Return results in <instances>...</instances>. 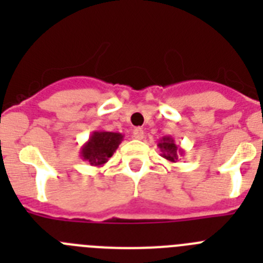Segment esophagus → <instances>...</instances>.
Returning <instances> with one entry per match:
<instances>
[{
	"mask_svg": "<svg viewBox=\"0 0 263 263\" xmlns=\"http://www.w3.org/2000/svg\"><path fill=\"white\" fill-rule=\"evenodd\" d=\"M133 137L136 139H143L145 132H143V129H141V127H137V129L133 130Z\"/></svg>",
	"mask_w": 263,
	"mask_h": 263,
	"instance_id": "obj_1",
	"label": "esophagus"
}]
</instances>
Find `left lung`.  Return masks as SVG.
<instances>
[{
	"label": "left lung",
	"mask_w": 263,
	"mask_h": 263,
	"mask_svg": "<svg viewBox=\"0 0 263 263\" xmlns=\"http://www.w3.org/2000/svg\"><path fill=\"white\" fill-rule=\"evenodd\" d=\"M158 147H159L160 153H162L160 155L164 159L168 160V162H173V163H175L176 160L179 159V157L183 155V153H184V150L180 146L176 145L171 136L162 137V139H159V142H158Z\"/></svg>",
	"instance_id": "1"
}]
</instances>
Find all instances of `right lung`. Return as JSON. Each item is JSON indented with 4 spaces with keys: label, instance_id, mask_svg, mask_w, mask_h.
<instances>
[{
    "label": "right lung",
    "instance_id": "1",
    "mask_svg": "<svg viewBox=\"0 0 263 263\" xmlns=\"http://www.w3.org/2000/svg\"><path fill=\"white\" fill-rule=\"evenodd\" d=\"M124 141L121 133L95 130L89 139L80 148L81 159L88 162L90 166L101 167L108 162L109 158L115 154L120 143Z\"/></svg>",
    "mask_w": 263,
    "mask_h": 263
}]
</instances>
